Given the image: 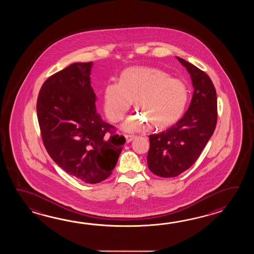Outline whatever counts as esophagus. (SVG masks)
I'll return each instance as SVG.
<instances>
[{"label":"esophagus","mask_w":254,"mask_h":254,"mask_svg":"<svg viewBox=\"0 0 254 254\" xmlns=\"http://www.w3.org/2000/svg\"><path fill=\"white\" fill-rule=\"evenodd\" d=\"M125 138H126V141H127V143H129L130 141H132V140H134L135 135H128L125 134Z\"/></svg>","instance_id":"obj_1"}]
</instances>
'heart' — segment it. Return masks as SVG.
Wrapping results in <instances>:
<instances>
[{
    "label": "heart",
    "instance_id": "b5f03b06",
    "mask_svg": "<svg viewBox=\"0 0 254 254\" xmlns=\"http://www.w3.org/2000/svg\"><path fill=\"white\" fill-rule=\"evenodd\" d=\"M184 81L165 71L149 66H133L124 70L119 82H110L103 90V109L108 119L117 123L124 118L134 101L139 114L129 116L122 128L125 131L145 129L147 122L157 129L173 125L184 114L188 102Z\"/></svg>",
    "mask_w": 254,
    "mask_h": 254
}]
</instances>
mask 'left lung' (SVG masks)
<instances>
[{"instance_id":"obj_1","label":"left lung","mask_w":254,"mask_h":254,"mask_svg":"<svg viewBox=\"0 0 254 254\" xmlns=\"http://www.w3.org/2000/svg\"><path fill=\"white\" fill-rule=\"evenodd\" d=\"M176 58L190 73L193 94L187 112L175 125L149 136L148 167L163 178L178 176L196 162L217 123V96L211 78L189 62Z\"/></svg>"}]
</instances>
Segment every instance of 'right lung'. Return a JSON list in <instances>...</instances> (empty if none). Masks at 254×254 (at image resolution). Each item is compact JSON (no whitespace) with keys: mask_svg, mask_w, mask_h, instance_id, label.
<instances>
[{"mask_svg":"<svg viewBox=\"0 0 254 254\" xmlns=\"http://www.w3.org/2000/svg\"><path fill=\"white\" fill-rule=\"evenodd\" d=\"M92 62L74 63L49 77L39 92L37 116L43 144L54 162L86 184L108 178L125 138L114 134L96 111Z\"/></svg>","mask_w":254,"mask_h":254,"instance_id":"add662e5","label":"right lung"}]
</instances>
